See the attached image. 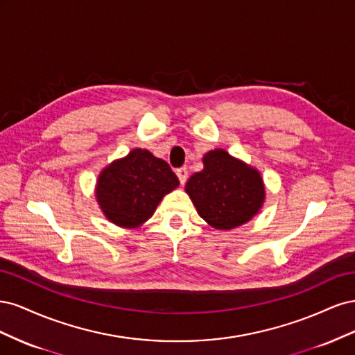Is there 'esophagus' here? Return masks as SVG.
Here are the masks:
<instances>
[{
  "label": "esophagus",
  "mask_w": 355,
  "mask_h": 355,
  "mask_svg": "<svg viewBox=\"0 0 355 355\" xmlns=\"http://www.w3.org/2000/svg\"><path fill=\"white\" fill-rule=\"evenodd\" d=\"M176 175H178V178H179V182L182 185L185 184L187 182V178H188V170H187V167H180V168H178L176 170Z\"/></svg>",
  "instance_id": "obj_1"
}]
</instances>
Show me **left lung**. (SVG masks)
<instances>
[{
	"label": "left lung",
	"mask_w": 355,
	"mask_h": 355,
	"mask_svg": "<svg viewBox=\"0 0 355 355\" xmlns=\"http://www.w3.org/2000/svg\"><path fill=\"white\" fill-rule=\"evenodd\" d=\"M202 164L188 179L185 191L211 228H239L261 211L266 191L259 170L222 148L204 154Z\"/></svg>",
	"instance_id": "8db88e82"
}]
</instances>
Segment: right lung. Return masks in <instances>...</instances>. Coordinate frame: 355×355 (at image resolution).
<instances>
[{
  "label": "right lung",
  "mask_w": 355,
  "mask_h": 355,
  "mask_svg": "<svg viewBox=\"0 0 355 355\" xmlns=\"http://www.w3.org/2000/svg\"><path fill=\"white\" fill-rule=\"evenodd\" d=\"M178 187L179 179L164 159L135 148L102 168L94 196L106 219L132 230L142 227L164 196Z\"/></svg>",
  "instance_id": "obj_1"
}]
</instances>
